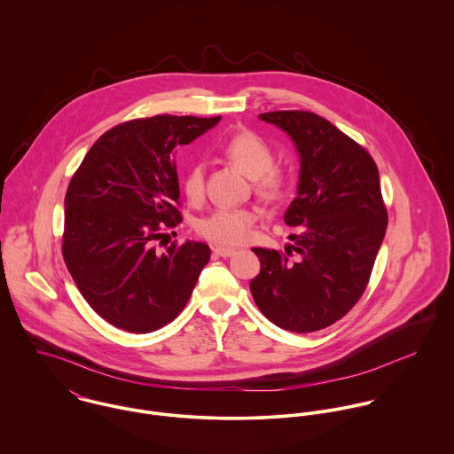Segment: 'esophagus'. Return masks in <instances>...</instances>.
Segmentation results:
<instances>
[{"label":"esophagus","instance_id":"1","mask_svg":"<svg viewBox=\"0 0 454 454\" xmlns=\"http://www.w3.org/2000/svg\"><path fill=\"white\" fill-rule=\"evenodd\" d=\"M213 252L218 255V257H232L238 254L236 248H229V247H216L213 248Z\"/></svg>","mask_w":454,"mask_h":454}]
</instances>
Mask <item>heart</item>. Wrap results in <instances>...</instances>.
Listing matches in <instances>:
<instances>
[{
    "mask_svg": "<svg viewBox=\"0 0 454 454\" xmlns=\"http://www.w3.org/2000/svg\"><path fill=\"white\" fill-rule=\"evenodd\" d=\"M220 152L254 178L257 194L267 200H276L288 187V173L274 164V152L265 139L254 130H238L229 136ZM204 166L192 164L184 176V192L191 202H199L204 195ZM259 211L254 207H218L197 223L202 238L216 245H241L254 231Z\"/></svg>",
    "mask_w": 454,
    "mask_h": 454,
    "instance_id": "b5f03b06",
    "label": "heart"
}]
</instances>
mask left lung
I'll use <instances>...</instances> for the list:
<instances>
[{
	"instance_id": "left-lung-1",
	"label": "left lung",
	"mask_w": 454,
	"mask_h": 454,
	"mask_svg": "<svg viewBox=\"0 0 454 454\" xmlns=\"http://www.w3.org/2000/svg\"><path fill=\"white\" fill-rule=\"evenodd\" d=\"M285 130L301 155L297 197L285 213L295 227L285 252L254 248L260 274L250 290L262 315L290 332L335 324L364 295L388 225L380 171L371 153L324 117L260 114ZM295 251L300 259L289 260Z\"/></svg>"
}]
</instances>
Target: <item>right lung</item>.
<instances>
[{
    "instance_id": "obj_1",
    "label": "right lung",
    "mask_w": 454,
    "mask_h": 454,
    "mask_svg": "<svg viewBox=\"0 0 454 454\" xmlns=\"http://www.w3.org/2000/svg\"><path fill=\"white\" fill-rule=\"evenodd\" d=\"M220 117L155 115L106 130L65 197L63 257L89 306L132 333L171 324L189 302L209 247L157 241L182 222L175 153Z\"/></svg>"
}]
</instances>
